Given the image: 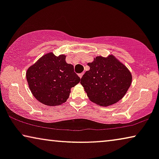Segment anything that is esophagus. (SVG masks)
<instances>
[{"mask_svg":"<svg viewBox=\"0 0 159 159\" xmlns=\"http://www.w3.org/2000/svg\"><path fill=\"white\" fill-rule=\"evenodd\" d=\"M83 75H84V73H81V74H79V77H80V78H82V76H83Z\"/></svg>","mask_w":159,"mask_h":159,"instance_id":"34e87169","label":"esophagus"}]
</instances>
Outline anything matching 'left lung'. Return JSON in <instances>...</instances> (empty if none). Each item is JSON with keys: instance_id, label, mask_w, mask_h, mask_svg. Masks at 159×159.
Instances as JSON below:
<instances>
[{"instance_id": "left-lung-1", "label": "left lung", "mask_w": 159, "mask_h": 159, "mask_svg": "<svg viewBox=\"0 0 159 159\" xmlns=\"http://www.w3.org/2000/svg\"><path fill=\"white\" fill-rule=\"evenodd\" d=\"M88 65L90 70L82 76L80 83L91 101L108 106L125 96L132 80L125 65L113 55L97 56Z\"/></svg>"}]
</instances>
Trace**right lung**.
I'll return each mask as SVG.
<instances>
[{"instance_id": "add662e5", "label": "right lung", "mask_w": 159, "mask_h": 159, "mask_svg": "<svg viewBox=\"0 0 159 159\" xmlns=\"http://www.w3.org/2000/svg\"><path fill=\"white\" fill-rule=\"evenodd\" d=\"M26 77L34 97L46 106H58L66 101L71 88L80 81L66 56L45 54L28 68Z\"/></svg>"}]
</instances>
